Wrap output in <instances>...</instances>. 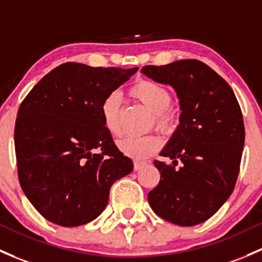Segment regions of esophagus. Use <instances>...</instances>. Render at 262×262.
I'll return each instance as SVG.
<instances>
[{
    "label": "esophagus",
    "instance_id": "1",
    "mask_svg": "<svg viewBox=\"0 0 262 262\" xmlns=\"http://www.w3.org/2000/svg\"><path fill=\"white\" fill-rule=\"evenodd\" d=\"M145 162H142V161H134V169L136 170H139L140 168H143L145 166Z\"/></svg>",
    "mask_w": 262,
    "mask_h": 262
}]
</instances>
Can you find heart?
I'll return each mask as SVG.
<instances>
[{
    "mask_svg": "<svg viewBox=\"0 0 262 262\" xmlns=\"http://www.w3.org/2000/svg\"><path fill=\"white\" fill-rule=\"evenodd\" d=\"M132 94L150 112L156 115L158 126L168 129L173 124L172 113L168 112L170 105L169 92L156 81L142 80L132 88ZM118 108H119V95L112 93L101 104V118L106 130L112 134L119 133L118 125ZM162 139L157 134H149L144 137H123L118 142V148L123 154L133 159H145L152 156L161 148Z\"/></svg>",
    "mask_w": 262,
    "mask_h": 262,
    "instance_id": "heart-1",
    "label": "heart"
}]
</instances>
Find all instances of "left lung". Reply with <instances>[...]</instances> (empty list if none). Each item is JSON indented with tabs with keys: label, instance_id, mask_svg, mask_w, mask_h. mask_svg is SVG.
<instances>
[{
	"label": "left lung",
	"instance_id": "8db88e82",
	"mask_svg": "<svg viewBox=\"0 0 262 262\" xmlns=\"http://www.w3.org/2000/svg\"><path fill=\"white\" fill-rule=\"evenodd\" d=\"M140 71L170 85L181 110L180 124L161 152L172 163L154 161L161 181L148 193L150 207L174 225L202 224L228 200L237 180L245 144L237 99L225 79L198 60Z\"/></svg>",
	"mask_w": 262,
	"mask_h": 262
}]
</instances>
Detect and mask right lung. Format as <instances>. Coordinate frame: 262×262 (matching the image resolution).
Masks as SVG:
<instances>
[{"instance_id": "1", "label": "right lung", "mask_w": 262, "mask_h": 262, "mask_svg": "<svg viewBox=\"0 0 262 262\" xmlns=\"http://www.w3.org/2000/svg\"><path fill=\"white\" fill-rule=\"evenodd\" d=\"M138 68L65 62L22 101L15 126L18 180L46 220L75 227L95 220L110 187L133 170L101 118V104Z\"/></svg>"}]
</instances>
